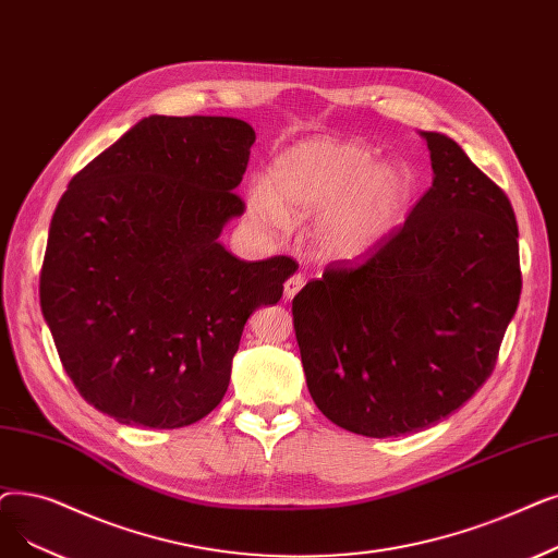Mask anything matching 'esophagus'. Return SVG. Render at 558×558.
<instances>
[{
  "label": "esophagus",
  "mask_w": 558,
  "mask_h": 558,
  "mask_svg": "<svg viewBox=\"0 0 558 558\" xmlns=\"http://www.w3.org/2000/svg\"><path fill=\"white\" fill-rule=\"evenodd\" d=\"M303 284H305V276H303V274L289 276V278H287V282H284V299H287V301H292V299L301 292Z\"/></svg>",
  "instance_id": "34e87169"
}]
</instances>
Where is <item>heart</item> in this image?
I'll return each mask as SVG.
<instances>
[{"instance_id": "b5f03b06", "label": "heart", "mask_w": 558, "mask_h": 558, "mask_svg": "<svg viewBox=\"0 0 558 558\" xmlns=\"http://www.w3.org/2000/svg\"><path fill=\"white\" fill-rule=\"evenodd\" d=\"M415 175L401 161H376L355 141L310 138L280 153L269 180L248 189L251 219L284 230L292 214H314L312 244L328 259H360L405 223Z\"/></svg>"}]
</instances>
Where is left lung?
I'll list each match as a JSON object with an SVG mask.
<instances>
[{"mask_svg": "<svg viewBox=\"0 0 558 558\" xmlns=\"http://www.w3.org/2000/svg\"><path fill=\"white\" fill-rule=\"evenodd\" d=\"M433 186L357 264L292 301L307 390L337 426L397 438L438 424L495 369L520 301L511 201L456 141L422 132Z\"/></svg>", "mask_w": 558, "mask_h": 558, "instance_id": "obj_1", "label": "left lung"}]
</instances>
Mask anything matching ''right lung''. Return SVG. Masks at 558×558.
Here are the masks:
<instances>
[{
    "instance_id": "add662e5",
    "label": "right lung",
    "mask_w": 558,
    "mask_h": 558,
    "mask_svg": "<svg viewBox=\"0 0 558 558\" xmlns=\"http://www.w3.org/2000/svg\"><path fill=\"white\" fill-rule=\"evenodd\" d=\"M255 132L226 116H148L70 180L52 216L40 307L77 392L120 424L180 428L228 392L241 332L278 303L284 255L219 244Z\"/></svg>"
}]
</instances>
